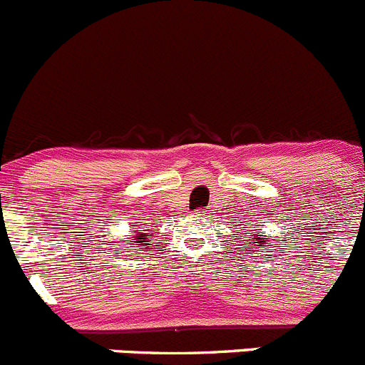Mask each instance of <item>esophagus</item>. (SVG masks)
Here are the masks:
<instances>
[{
	"label": "esophagus",
	"instance_id": "obj_1",
	"mask_svg": "<svg viewBox=\"0 0 365 365\" xmlns=\"http://www.w3.org/2000/svg\"><path fill=\"white\" fill-rule=\"evenodd\" d=\"M197 215H207V212H205L204 209H198V211H197Z\"/></svg>",
	"mask_w": 365,
	"mask_h": 365
}]
</instances>
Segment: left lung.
<instances>
[{
  "instance_id": "left-lung-1",
  "label": "left lung",
  "mask_w": 365,
  "mask_h": 365,
  "mask_svg": "<svg viewBox=\"0 0 365 365\" xmlns=\"http://www.w3.org/2000/svg\"><path fill=\"white\" fill-rule=\"evenodd\" d=\"M257 234H259V232H257ZM254 240H255V243H259L257 247H262V245H264V241L268 240V237H254Z\"/></svg>"
}]
</instances>
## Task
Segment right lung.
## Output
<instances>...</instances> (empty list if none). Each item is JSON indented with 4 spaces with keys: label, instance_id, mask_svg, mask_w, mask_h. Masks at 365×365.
<instances>
[{
    "label": "right lung",
    "instance_id": "add662e5",
    "mask_svg": "<svg viewBox=\"0 0 365 365\" xmlns=\"http://www.w3.org/2000/svg\"><path fill=\"white\" fill-rule=\"evenodd\" d=\"M136 240H142V241H138V243H143V245H149V243H147V237H145V236H143V234H138V236H136ZM138 250H140V248H138Z\"/></svg>",
    "mask_w": 365,
    "mask_h": 365
}]
</instances>
